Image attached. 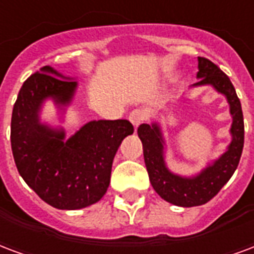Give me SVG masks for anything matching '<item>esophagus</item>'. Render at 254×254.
<instances>
[{"label": "esophagus", "mask_w": 254, "mask_h": 254, "mask_svg": "<svg viewBox=\"0 0 254 254\" xmlns=\"http://www.w3.org/2000/svg\"><path fill=\"white\" fill-rule=\"evenodd\" d=\"M145 117H146V116H145V112H144V110L136 109V110H133V112L130 113V116H129V120H130V122L133 124L134 129H137V127H140L142 122H144Z\"/></svg>", "instance_id": "34e87169"}]
</instances>
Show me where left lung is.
Returning a JSON list of instances; mask_svg holds the SVG:
<instances>
[{"label": "left lung", "instance_id": "obj_1", "mask_svg": "<svg viewBox=\"0 0 254 254\" xmlns=\"http://www.w3.org/2000/svg\"><path fill=\"white\" fill-rule=\"evenodd\" d=\"M198 82L192 87L211 86L222 94L229 103L232 116V140L226 151L215 160L207 163L200 172L192 176L175 174L165 163V140L161 125L157 121L142 124L137 134L142 142L144 160L152 187L168 203L180 207H194L207 203L219 192L237 170L244 148V116L241 102L229 76L213 62L198 58Z\"/></svg>", "mask_w": 254, "mask_h": 254}]
</instances>
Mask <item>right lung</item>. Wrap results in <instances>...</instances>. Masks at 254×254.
I'll list each match as a JSON object with an SVG mask.
<instances>
[{
  "label": "right lung",
  "instance_id": "add662e5",
  "mask_svg": "<svg viewBox=\"0 0 254 254\" xmlns=\"http://www.w3.org/2000/svg\"><path fill=\"white\" fill-rule=\"evenodd\" d=\"M76 89L75 78L46 65L24 82L12 113L10 142L18 174L59 210H79L101 200L110 185L114 156L134 130L127 120H94L65 138L63 127L41 121L47 101L63 120Z\"/></svg>",
  "mask_w": 254,
  "mask_h": 254
}]
</instances>
